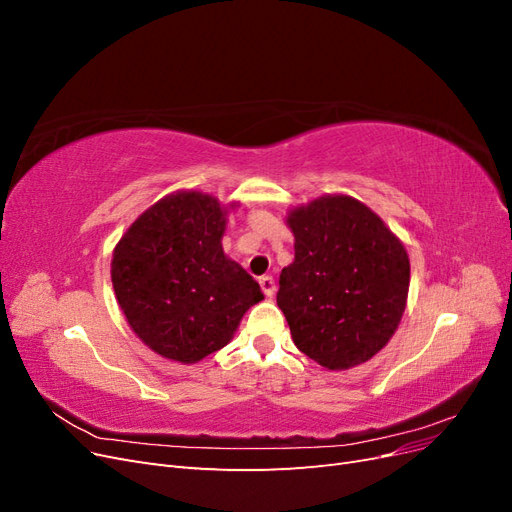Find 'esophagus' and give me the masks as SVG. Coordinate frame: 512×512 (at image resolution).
<instances>
[{"label": "esophagus", "mask_w": 512, "mask_h": 512, "mask_svg": "<svg viewBox=\"0 0 512 512\" xmlns=\"http://www.w3.org/2000/svg\"><path fill=\"white\" fill-rule=\"evenodd\" d=\"M258 282H260V288H262V292H265L267 297L271 299L273 294H275V280H273V277H271V275H262Z\"/></svg>", "instance_id": "esophagus-1"}]
</instances>
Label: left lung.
<instances>
[{
	"instance_id": "left-lung-1",
	"label": "left lung",
	"mask_w": 512,
	"mask_h": 512,
	"mask_svg": "<svg viewBox=\"0 0 512 512\" xmlns=\"http://www.w3.org/2000/svg\"><path fill=\"white\" fill-rule=\"evenodd\" d=\"M294 262L282 269L277 305L292 342L318 365L342 371L369 361L399 327L410 258L378 215L344 194L294 207Z\"/></svg>"
}]
</instances>
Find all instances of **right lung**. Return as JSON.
<instances>
[{"mask_svg": "<svg viewBox=\"0 0 512 512\" xmlns=\"http://www.w3.org/2000/svg\"><path fill=\"white\" fill-rule=\"evenodd\" d=\"M226 211L218 198L181 190L138 215L115 245L117 303L141 342L164 359L203 361L265 299L254 277L222 250Z\"/></svg>", "mask_w": 512, "mask_h": 512, "instance_id": "add662e5", "label": "right lung"}]
</instances>
